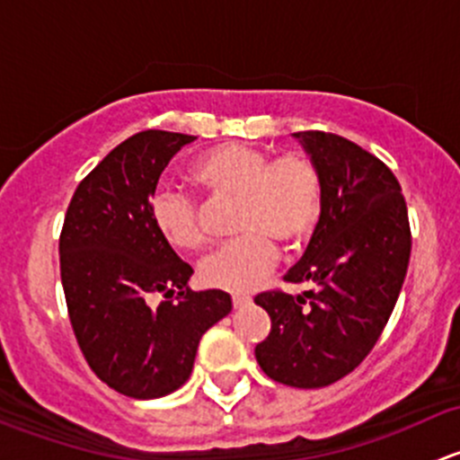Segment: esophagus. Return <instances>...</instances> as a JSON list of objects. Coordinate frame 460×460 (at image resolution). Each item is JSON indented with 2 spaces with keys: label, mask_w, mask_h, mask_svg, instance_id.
Here are the masks:
<instances>
[{
  "label": "esophagus",
  "mask_w": 460,
  "mask_h": 460,
  "mask_svg": "<svg viewBox=\"0 0 460 460\" xmlns=\"http://www.w3.org/2000/svg\"><path fill=\"white\" fill-rule=\"evenodd\" d=\"M231 303H234L235 309H240V307H244V305L252 303V298H249V296H244V294H235L234 298H231Z\"/></svg>",
  "instance_id": "esophagus-1"
}]
</instances>
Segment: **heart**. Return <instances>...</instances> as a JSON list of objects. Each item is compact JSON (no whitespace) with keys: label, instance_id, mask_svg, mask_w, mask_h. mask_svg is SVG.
<instances>
[{"label":"heart","instance_id":"obj_1","mask_svg":"<svg viewBox=\"0 0 460 460\" xmlns=\"http://www.w3.org/2000/svg\"><path fill=\"white\" fill-rule=\"evenodd\" d=\"M189 180L213 200H238L234 243L202 260L198 278L208 289H256L276 267L278 249L307 243L324 208L320 166L303 151L271 153L253 144L226 142L208 148L189 166ZM155 234L178 252L204 244L200 207L187 193L160 191L151 200Z\"/></svg>","mask_w":460,"mask_h":460}]
</instances>
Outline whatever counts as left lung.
<instances>
[{"label":"left lung","instance_id":"1","mask_svg":"<svg viewBox=\"0 0 460 460\" xmlns=\"http://www.w3.org/2000/svg\"><path fill=\"white\" fill-rule=\"evenodd\" d=\"M324 182L318 229L282 278L316 289L258 294L271 332L256 345L262 372L289 387H327L354 372L394 312L411 253L401 184L383 160L347 137L298 131Z\"/></svg>","mask_w":460,"mask_h":460}]
</instances>
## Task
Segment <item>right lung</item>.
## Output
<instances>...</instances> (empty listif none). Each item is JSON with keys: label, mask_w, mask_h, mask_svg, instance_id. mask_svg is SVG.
<instances>
[{"label": "right lung", "mask_w": 460, "mask_h": 460, "mask_svg": "<svg viewBox=\"0 0 460 460\" xmlns=\"http://www.w3.org/2000/svg\"><path fill=\"white\" fill-rule=\"evenodd\" d=\"M193 140L148 128L118 144L77 184L59 234L64 298L82 356L102 383L142 401L182 387L202 333L231 312L225 291L189 289L193 269L151 222L160 173ZM155 293L170 300L153 308Z\"/></svg>", "instance_id": "obj_1"}]
</instances>
